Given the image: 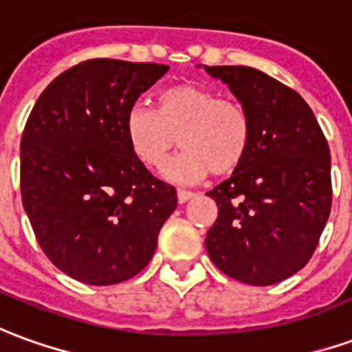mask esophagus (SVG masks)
Instances as JSON below:
<instances>
[{
	"label": "esophagus",
	"instance_id": "1",
	"mask_svg": "<svg viewBox=\"0 0 352 352\" xmlns=\"http://www.w3.org/2000/svg\"><path fill=\"white\" fill-rule=\"evenodd\" d=\"M194 192H188V190H179V192H177V200H179V204H184V201L190 200Z\"/></svg>",
	"mask_w": 352,
	"mask_h": 352
}]
</instances>
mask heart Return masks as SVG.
<instances>
[{
    "instance_id": "1",
    "label": "heart",
    "mask_w": 352,
    "mask_h": 352,
    "mask_svg": "<svg viewBox=\"0 0 352 352\" xmlns=\"http://www.w3.org/2000/svg\"><path fill=\"white\" fill-rule=\"evenodd\" d=\"M124 131L135 158L151 169L168 162L179 137L184 151L164 171L173 181H198L210 171L230 175L242 166L252 142V122L244 108L192 83L160 91L156 108H129Z\"/></svg>"
}]
</instances>
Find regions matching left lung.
Here are the masks:
<instances>
[{"label": "left lung", "mask_w": 352, "mask_h": 352, "mask_svg": "<svg viewBox=\"0 0 352 352\" xmlns=\"http://www.w3.org/2000/svg\"><path fill=\"white\" fill-rule=\"evenodd\" d=\"M252 122L242 166L208 192L219 215L206 236L227 276L270 286L313 257L331 210L330 146L303 97L250 66H206Z\"/></svg>", "instance_id": "obj_1"}]
</instances>
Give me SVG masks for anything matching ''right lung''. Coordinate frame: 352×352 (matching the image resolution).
<instances>
[{
    "label": "right lung",
    "mask_w": 352,
    "mask_h": 352,
    "mask_svg": "<svg viewBox=\"0 0 352 352\" xmlns=\"http://www.w3.org/2000/svg\"><path fill=\"white\" fill-rule=\"evenodd\" d=\"M169 66L91 58L49 83L21 141L22 206L38 244L65 274L112 286L156 252L177 192L135 158L127 110Z\"/></svg>",
    "instance_id": "add662e5"
}]
</instances>
